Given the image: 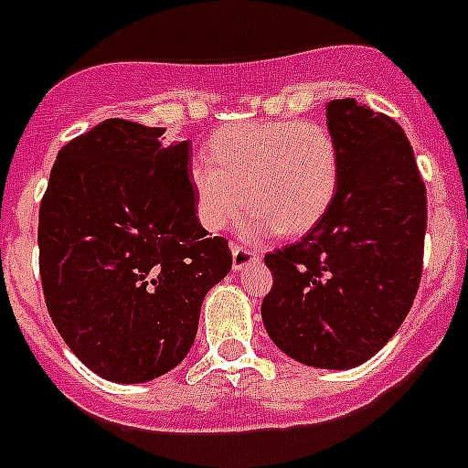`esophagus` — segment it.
<instances>
[{
	"label": "esophagus",
	"mask_w": 468,
	"mask_h": 468,
	"mask_svg": "<svg viewBox=\"0 0 468 468\" xmlns=\"http://www.w3.org/2000/svg\"><path fill=\"white\" fill-rule=\"evenodd\" d=\"M255 262H260V252L246 246H237V243L231 246V267H234V271H241V269L250 267Z\"/></svg>",
	"instance_id": "obj_1"
}]
</instances>
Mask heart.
<instances>
[{"label":"heart","instance_id":"b5f03b06","mask_svg":"<svg viewBox=\"0 0 468 468\" xmlns=\"http://www.w3.org/2000/svg\"><path fill=\"white\" fill-rule=\"evenodd\" d=\"M211 157L190 165L197 218L222 231L252 208L250 231L303 234L323 220L338 186V145L318 120H248L216 132Z\"/></svg>","mask_w":468,"mask_h":468}]
</instances>
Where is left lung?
<instances>
[{"instance_id": "left-lung-1", "label": "left lung", "mask_w": 468, "mask_h": 468, "mask_svg": "<svg viewBox=\"0 0 468 468\" xmlns=\"http://www.w3.org/2000/svg\"><path fill=\"white\" fill-rule=\"evenodd\" d=\"M338 145L332 206L302 241L264 255L267 334L306 367L353 368L397 334L422 273L427 190L392 118L355 100L327 104Z\"/></svg>"}]
</instances>
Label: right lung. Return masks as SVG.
<instances>
[{"mask_svg": "<svg viewBox=\"0 0 468 468\" xmlns=\"http://www.w3.org/2000/svg\"><path fill=\"white\" fill-rule=\"evenodd\" d=\"M109 118L58 153L38 208L46 306L71 353L113 383L183 362L206 292L229 273L227 239L195 211L192 144Z\"/></svg>", "mask_w": 468, "mask_h": 468, "instance_id": "right-lung-1", "label": "right lung"}]
</instances>
